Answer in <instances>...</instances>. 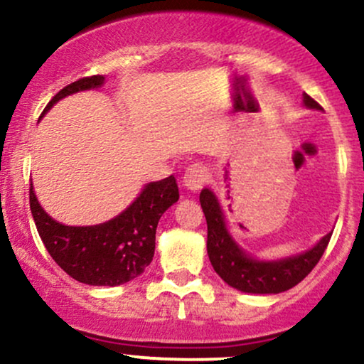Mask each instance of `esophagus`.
<instances>
[{"mask_svg":"<svg viewBox=\"0 0 364 364\" xmlns=\"http://www.w3.org/2000/svg\"><path fill=\"white\" fill-rule=\"evenodd\" d=\"M208 179V169L200 162L196 164H191L190 168L185 171L183 174V185L186 186V190L190 191H198L200 188L207 183Z\"/></svg>","mask_w":364,"mask_h":364,"instance_id":"1","label":"esophagus"}]
</instances>
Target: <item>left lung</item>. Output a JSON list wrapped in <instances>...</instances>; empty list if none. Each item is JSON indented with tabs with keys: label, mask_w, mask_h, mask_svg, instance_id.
Segmentation results:
<instances>
[{
	"label": "left lung",
	"mask_w": 364,
	"mask_h": 364,
	"mask_svg": "<svg viewBox=\"0 0 364 364\" xmlns=\"http://www.w3.org/2000/svg\"><path fill=\"white\" fill-rule=\"evenodd\" d=\"M303 104L310 109H321L320 104L313 101L308 94H303ZM200 203L207 219V253L212 267L224 282L243 292L277 294L294 287L318 263L332 236V232H328L304 253L282 260L262 262L243 252L229 235L224 212L214 191L203 188L200 193Z\"/></svg>",
	"instance_id": "8db88e82"
}]
</instances>
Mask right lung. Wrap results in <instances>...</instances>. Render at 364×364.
<instances>
[{
	"mask_svg": "<svg viewBox=\"0 0 364 364\" xmlns=\"http://www.w3.org/2000/svg\"><path fill=\"white\" fill-rule=\"evenodd\" d=\"M102 83V75L70 83L49 101L43 114L66 95L97 89ZM28 198L37 232L53 260L75 281L114 287L133 281L150 265L159 219L178 202L179 191L173 174L149 183L127 210L97 225H65L54 220L41 207L32 185Z\"/></svg>",
	"mask_w": 364,
	"mask_h": 364,
	"instance_id": "1",
	"label": "right lung"
}]
</instances>
